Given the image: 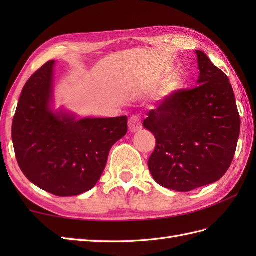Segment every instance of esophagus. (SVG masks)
<instances>
[{"label": "esophagus", "instance_id": "1", "mask_svg": "<svg viewBox=\"0 0 256 256\" xmlns=\"http://www.w3.org/2000/svg\"><path fill=\"white\" fill-rule=\"evenodd\" d=\"M128 130L131 133H136L142 130V124L140 122V118L138 116H132L128 121Z\"/></svg>", "mask_w": 256, "mask_h": 256}]
</instances>
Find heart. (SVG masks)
Segmentation results:
<instances>
[{
	"label": "heart",
	"instance_id": "b5f03b06",
	"mask_svg": "<svg viewBox=\"0 0 256 256\" xmlns=\"http://www.w3.org/2000/svg\"><path fill=\"white\" fill-rule=\"evenodd\" d=\"M175 72L174 68H168L165 72V77H170V74ZM184 79L180 74H175L167 81L164 86V98H172L178 94L179 91H182L184 88Z\"/></svg>",
	"mask_w": 256,
	"mask_h": 256
}]
</instances>
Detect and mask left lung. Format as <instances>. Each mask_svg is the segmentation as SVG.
<instances>
[{"instance_id": "obj_1", "label": "left lung", "mask_w": 256, "mask_h": 256, "mask_svg": "<svg viewBox=\"0 0 256 256\" xmlns=\"http://www.w3.org/2000/svg\"><path fill=\"white\" fill-rule=\"evenodd\" d=\"M194 52L199 86L166 98L143 123L156 138L148 160L152 176L160 186L180 192L216 182L224 175L241 126L229 78L204 52Z\"/></svg>"}]
</instances>
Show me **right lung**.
Wrapping results in <instances>:
<instances>
[{
    "instance_id": "obj_1",
    "label": "right lung",
    "mask_w": 256,
    "mask_h": 256,
    "mask_svg": "<svg viewBox=\"0 0 256 256\" xmlns=\"http://www.w3.org/2000/svg\"><path fill=\"white\" fill-rule=\"evenodd\" d=\"M55 60L45 64L22 90L12 140L26 178L59 197L94 188L112 146L128 132V118H84L55 108Z\"/></svg>"
}]
</instances>
